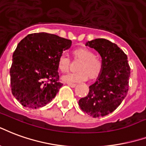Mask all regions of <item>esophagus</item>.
<instances>
[{"instance_id":"1","label":"esophagus","mask_w":146,"mask_h":146,"mask_svg":"<svg viewBox=\"0 0 146 146\" xmlns=\"http://www.w3.org/2000/svg\"><path fill=\"white\" fill-rule=\"evenodd\" d=\"M67 85H68V86H70V87H72V88H74V87L76 86V84L70 83V82H68V83H67Z\"/></svg>"}]
</instances>
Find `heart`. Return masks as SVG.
<instances>
[{"label":"heart","mask_w":146,"mask_h":146,"mask_svg":"<svg viewBox=\"0 0 146 146\" xmlns=\"http://www.w3.org/2000/svg\"><path fill=\"white\" fill-rule=\"evenodd\" d=\"M74 60H81L77 66V72L68 73L62 76V80L67 82H83L89 78V80H94L101 74L103 64L100 59L95 57V54L86 47H81L73 51ZM71 60L68 55L63 54L58 59V68L61 72H66L70 68Z\"/></svg>","instance_id":"obj_1"}]
</instances>
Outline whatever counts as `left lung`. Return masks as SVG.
<instances>
[{
	"label": "left lung",
	"instance_id": "8db88e82",
	"mask_svg": "<svg viewBox=\"0 0 146 146\" xmlns=\"http://www.w3.org/2000/svg\"><path fill=\"white\" fill-rule=\"evenodd\" d=\"M86 46L100 54L103 69L95 83L89 86L88 95L79 100L78 105L91 117H104L115 110L127 95L131 73L127 57L117 44L107 39H93Z\"/></svg>",
	"mask_w": 146,
	"mask_h": 146
}]
</instances>
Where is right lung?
<instances>
[{"instance_id":"add662e5","label":"right lung","mask_w":146,"mask_h":146,"mask_svg":"<svg viewBox=\"0 0 146 146\" xmlns=\"http://www.w3.org/2000/svg\"><path fill=\"white\" fill-rule=\"evenodd\" d=\"M72 41L46 33L22 39L10 69L12 94L23 107L37 109L50 103L63 86L58 82V59Z\"/></svg>"}]
</instances>
